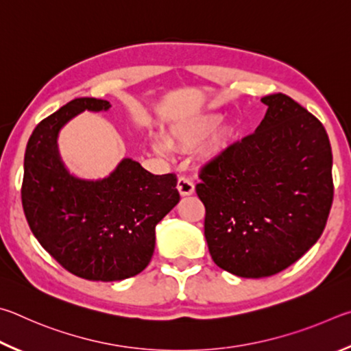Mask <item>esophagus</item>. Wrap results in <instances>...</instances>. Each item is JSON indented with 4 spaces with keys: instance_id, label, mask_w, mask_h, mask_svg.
Listing matches in <instances>:
<instances>
[{
    "instance_id": "34e87169",
    "label": "esophagus",
    "mask_w": 351,
    "mask_h": 351,
    "mask_svg": "<svg viewBox=\"0 0 351 351\" xmlns=\"http://www.w3.org/2000/svg\"><path fill=\"white\" fill-rule=\"evenodd\" d=\"M177 189L182 195H189L194 193V183L186 176H180L179 180H177Z\"/></svg>"
}]
</instances>
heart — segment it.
<instances>
[{
    "label": "heart",
    "instance_id": "1",
    "mask_svg": "<svg viewBox=\"0 0 351 351\" xmlns=\"http://www.w3.org/2000/svg\"><path fill=\"white\" fill-rule=\"evenodd\" d=\"M220 123H222V117L220 115H206L202 117V119L195 120L193 123H189L186 126H180L174 129L169 135V145L171 146H188V145H194L197 141L204 140L208 135L213 134L216 129L219 128ZM225 145V135H220V137L214 141L211 152H219L222 149ZM156 149L160 152L166 151V146L162 143V141H157L156 143Z\"/></svg>",
    "mask_w": 351,
    "mask_h": 351
}]
</instances>
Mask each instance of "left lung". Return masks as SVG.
<instances>
[{"label": "left lung", "mask_w": 351, "mask_h": 351, "mask_svg": "<svg viewBox=\"0 0 351 351\" xmlns=\"http://www.w3.org/2000/svg\"><path fill=\"white\" fill-rule=\"evenodd\" d=\"M262 103L256 132L210 160L195 185L214 263L251 279L288 268L317 242L335 194L322 123L285 94Z\"/></svg>", "instance_id": "obj_1"}]
</instances>
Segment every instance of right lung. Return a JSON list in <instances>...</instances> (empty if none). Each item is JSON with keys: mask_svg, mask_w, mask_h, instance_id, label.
<instances>
[{"mask_svg": "<svg viewBox=\"0 0 351 351\" xmlns=\"http://www.w3.org/2000/svg\"><path fill=\"white\" fill-rule=\"evenodd\" d=\"M83 97L34 129L24 154L21 202L36 241L67 271L88 280H123L143 271L156 247V225L180 200L174 172L151 174L125 158L108 179L86 182L64 169L57 134L72 117L106 110Z\"/></svg>", "mask_w": 351, "mask_h": 351, "instance_id": "obj_1", "label": "right lung"}]
</instances>
